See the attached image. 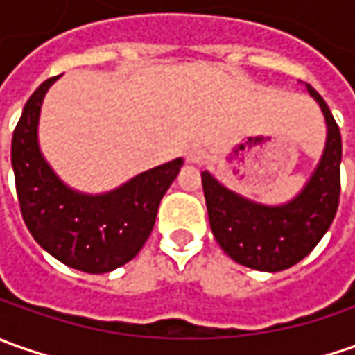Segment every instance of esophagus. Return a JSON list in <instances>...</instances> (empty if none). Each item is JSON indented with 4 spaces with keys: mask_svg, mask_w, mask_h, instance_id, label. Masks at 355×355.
<instances>
[{
    "mask_svg": "<svg viewBox=\"0 0 355 355\" xmlns=\"http://www.w3.org/2000/svg\"><path fill=\"white\" fill-rule=\"evenodd\" d=\"M185 159H187L189 164H203L205 152H203L201 148H189V150L185 152Z\"/></svg>",
    "mask_w": 355,
    "mask_h": 355,
    "instance_id": "1",
    "label": "esophagus"
}]
</instances>
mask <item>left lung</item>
I'll list each match as a JSON object with an SVG mask.
<instances>
[{
	"label": "left lung",
	"instance_id": "left-lung-1",
	"mask_svg": "<svg viewBox=\"0 0 355 355\" xmlns=\"http://www.w3.org/2000/svg\"><path fill=\"white\" fill-rule=\"evenodd\" d=\"M318 101L328 124V142L318 170L304 191L282 207H265L239 198L201 171V184L211 231L221 249L239 265L279 272L302 261L334 221L340 203L342 136L326 101L306 85Z\"/></svg>",
	"mask_w": 355,
	"mask_h": 355
}]
</instances>
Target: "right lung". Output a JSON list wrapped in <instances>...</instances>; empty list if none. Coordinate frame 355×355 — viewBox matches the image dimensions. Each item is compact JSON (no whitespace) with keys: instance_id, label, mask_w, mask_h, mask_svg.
<instances>
[{"instance_id":"1","label":"right lung","mask_w":355,"mask_h":355,"mask_svg":"<svg viewBox=\"0 0 355 355\" xmlns=\"http://www.w3.org/2000/svg\"><path fill=\"white\" fill-rule=\"evenodd\" d=\"M55 78H47L29 96L13 130L11 164L19 209L29 233L49 254L76 270L101 275L126 265L140 252L182 159L144 171L106 196L71 191L37 146L39 110Z\"/></svg>"}]
</instances>
